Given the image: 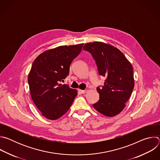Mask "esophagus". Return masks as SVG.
<instances>
[{
    "label": "esophagus",
    "instance_id": "1",
    "mask_svg": "<svg viewBox=\"0 0 160 160\" xmlns=\"http://www.w3.org/2000/svg\"><path fill=\"white\" fill-rule=\"evenodd\" d=\"M78 92L80 94H84V93H85L86 90H80V89H78Z\"/></svg>",
    "mask_w": 160,
    "mask_h": 160
}]
</instances>
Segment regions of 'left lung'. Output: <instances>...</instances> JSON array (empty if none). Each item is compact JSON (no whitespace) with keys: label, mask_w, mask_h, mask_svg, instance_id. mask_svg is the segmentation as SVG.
<instances>
[{"label":"left lung","mask_w":160,"mask_h":160,"mask_svg":"<svg viewBox=\"0 0 160 160\" xmlns=\"http://www.w3.org/2000/svg\"><path fill=\"white\" fill-rule=\"evenodd\" d=\"M83 49L91 54L99 75L106 77L103 86L97 87L99 101L93 107L106 117H114L125 107L134 87L133 68L117 48L103 42L86 43Z\"/></svg>","instance_id":"obj_1"}]
</instances>
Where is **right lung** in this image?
I'll list each match as a JSON object with an SVG mask.
<instances>
[{
    "mask_svg": "<svg viewBox=\"0 0 160 160\" xmlns=\"http://www.w3.org/2000/svg\"><path fill=\"white\" fill-rule=\"evenodd\" d=\"M83 45L49 49L33 62L28 77L31 97L45 118L54 120L61 117L77 96V90L60 83L69 75L70 64L81 52Z\"/></svg>",
    "mask_w": 160,
    "mask_h": 160,
    "instance_id": "1",
    "label": "right lung"
}]
</instances>
